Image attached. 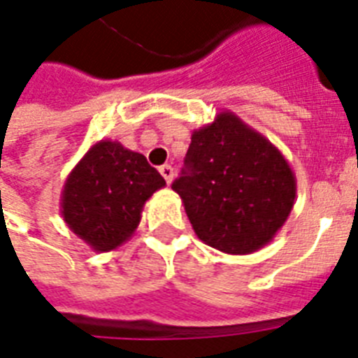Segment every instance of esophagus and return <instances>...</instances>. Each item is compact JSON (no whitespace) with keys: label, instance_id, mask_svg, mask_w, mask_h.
<instances>
[{"label":"esophagus","instance_id":"34e87169","mask_svg":"<svg viewBox=\"0 0 358 358\" xmlns=\"http://www.w3.org/2000/svg\"><path fill=\"white\" fill-rule=\"evenodd\" d=\"M159 173H162V176L165 178V182H167V184H171V182H173L174 171L171 165H162V167H159Z\"/></svg>","mask_w":358,"mask_h":358}]
</instances>
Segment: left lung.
<instances>
[{"label": "left lung", "instance_id": "left-lung-1", "mask_svg": "<svg viewBox=\"0 0 358 358\" xmlns=\"http://www.w3.org/2000/svg\"><path fill=\"white\" fill-rule=\"evenodd\" d=\"M173 189L201 241L227 255L266 247L286 223L297 180L282 152L232 111L191 134Z\"/></svg>", "mask_w": 358, "mask_h": 358}]
</instances>
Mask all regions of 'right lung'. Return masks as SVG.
Returning <instances> with one entry per match:
<instances>
[{"label":"right lung","mask_w":358,"mask_h":358,"mask_svg":"<svg viewBox=\"0 0 358 358\" xmlns=\"http://www.w3.org/2000/svg\"><path fill=\"white\" fill-rule=\"evenodd\" d=\"M162 187L165 180L143 154L102 139L66 176L61 215L94 252H109L134 236L145 202Z\"/></svg>","instance_id":"1"}]
</instances>
